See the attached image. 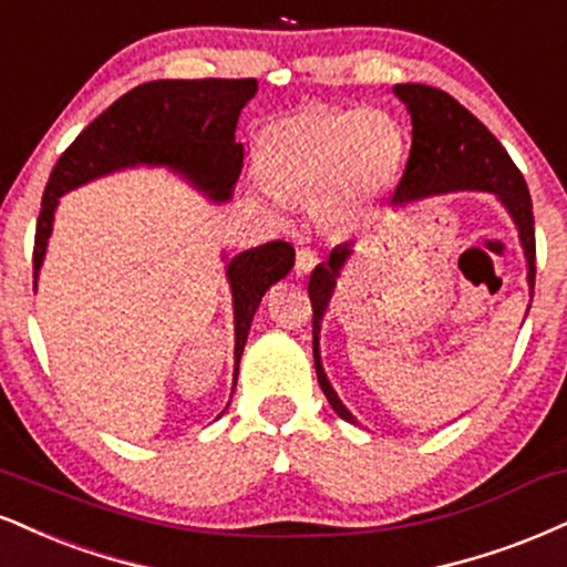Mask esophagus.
Here are the masks:
<instances>
[{
	"mask_svg": "<svg viewBox=\"0 0 567 567\" xmlns=\"http://www.w3.org/2000/svg\"><path fill=\"white\" fill-rule=\"evenodd\" d=\"M317 266V250L313 248H298L296 254V275L303 277Z\"/></svg>",
	"mask_w": 567,
	"mask_h": 567,
	"instance_id": "1",
	"label": "esophagus"
}]
</instances>
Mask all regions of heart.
Returning a JSON list of instances; mask_svg holds the SVG:
<instances>
[{
  "mask_svg": "<svg viewBox=\"0 0 567 567\" xmlns=\"http://www.w3.org/2000/svg\"><path fill=\"white\" fill-rule=\"evenodd\" d=\"M266 158L288 193L322 195L346 179L353 189L383 184L401 161V134L378 111L311 107L266 134Z\"/></svg>",
  "mask_w": 567,
  "mask_h": 567,
  "instance_id": "1",
  "label": "heart"
}]
</instances>
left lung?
Returning <instances> with one entry per match:
<instances>
[{
    "mask_svg": "<svg viewBox=\"0 0 567 567\" xmlns=\"http://www.w3.org/2000/svg\"><path fill=\"white\" fill-rule=\"evenodd\" d=\"M393 92L406 102L412 115V147L393 193V206H406L425 195L449 193V189H486L499 195V200L513 214L520 243L528 258V285L534 296L536 282V235H534V203H530L528 184L520 168L515 166L502 142L486 126L460 105L443 89L425 84H395ZM351 256V245L343 243L332 250L324 264L311 271L309 298L313 311V367H317L319 385L336 409L338 417L357 422L353 414L340 404L330 380L319 364V322L330 303L336 279Z\"/></svg>",
    "mask_w": 567,
    "mask_h": 567,
    "instance_id": "left-lung-1",
    "label": "left lung"
}]
</instances>
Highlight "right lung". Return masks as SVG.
<instances>
[{"mask_svg":"<svg viewBox=\"0 0 567 567\" xmlns=\"http://www.w3.org/2000/svg\"><path fill=\"white\" fill-rule=\"evenodd\" d=\"M256 89V79H161L115 100L54 163L33 237V277L42 266L58 197L94 176L134 163H163L193 179L214 200H227L243 168V145L235 142L237 118ZM292 261L296 250L285 240L258 245L229 261L237 364L264 292L288 275Z\"/></svg>","mask_w":567,"mask_h":567,"instance_id":"obj_1","label":"right lung"}]
</instances>
